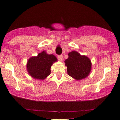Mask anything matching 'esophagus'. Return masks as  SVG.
Here are the masks:
<instances>
[{"label": "esophagus", "instance_id": "obj_1", "mask_svg": "<svg viewBox=\"0 0 120 120\" xmlns=\"http://www.w3.org/2000/svg\"><path fill=\"white\" fill-rule=\"evenodd\" d=\"M58 59L59 61H62L63 60V56L62 55H58Z\"/></svg>", "mask_w": 120, "mask_h": 120}]
</instances>
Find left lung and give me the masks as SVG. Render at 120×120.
<instances>
[{
  "mask_svg": "<svg viewBox=\"0 0 120 120\" xmlns=\"http://www.w3.org/2000/svg\"><path fill=\"white\" fill-rule=\"evenodd\" d=\"M68 56V58L65 61L68 74L77 80L88 76L92 68L90 59L86 56L81 55L76 51L70 52Z\"/></svg>",
  "mask_w": 120,
  "mask_h": 120,
  "instance_id": "left-lung-1",
  "label": "left lung"
}]
</instances>
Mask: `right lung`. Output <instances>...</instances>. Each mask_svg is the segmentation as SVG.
<instances>
[{"mask_svg":"<svg viewBox=\"0 0 120 120\" xmlns=\"http://www.w3.org/2000/svg\"><path fill=\"white\" fill-rule=\"evenodd\" d=\"M57 61L53 54H48L45 51L33 56L27 61L26 68L29 75L35 79L44 80L51 72V66Z\"/></svg>","mask_w":120,"mask_h":120,"instance_id":"obj_1","label":"right lung"}]
</instances>
